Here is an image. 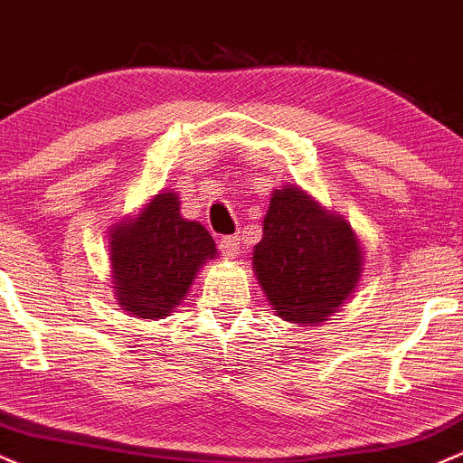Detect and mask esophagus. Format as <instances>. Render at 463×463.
Returning a JSON list of instances; mask_svg holds the SVG:
<instances>
[{"label": "esophagus", "instance_id": "esophagus-1", "mask_svg": "<svg viewBox=\"0 0 463 463\" xmlns=\"http://www.w3.org/2000/svg\"><path fill=\"white\" fill-rule=\"evenodd\" d=\"M218 249L225 258H233L241 253V236H222L218 242Z\"/></svg>", "mask_w": 463, "mask_h": 463}]
</instances>
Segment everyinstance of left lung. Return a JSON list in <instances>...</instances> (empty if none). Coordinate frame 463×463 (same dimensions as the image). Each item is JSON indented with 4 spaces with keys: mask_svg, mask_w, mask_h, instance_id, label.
Returning a JSON list of instances; mask_svg holds the SVG:
<instances>
[{
    "mask_svg": "<svg viewBox=\"0 0 463 463\" xmlns=\"http://www.w3.org/2000/svg\"><path fill=\"white\" fill-rule=\"evenodd\" d=\"M361 247L341 216L328 214L299 188L275 190L264 216L253 269L273 310L293 324H321L352 293Z\"/></svg>",
    "mask_w": 463,
    "mask_h": 463,
    "instance_id": "obj_1",
    "label": "left lung"
}]
</instances>
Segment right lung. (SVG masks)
<instances>
[{"label":"right lung","instance_id":"add662e5","mask_svg":"<svg viewBox=\"0 0 463 463\" xmlns=\"http://www.w3.org/2000/svg\"><path fill=\"white\" fill-rule=\"evenodd\" d=\"M109 245L122 310L142 319L168 315L205 260L216 256L210 232L181 218L175 192L157 194L135 221L116 227Z\"/></svg>","mask_w":463,"mask_h":463}]
</instances>
